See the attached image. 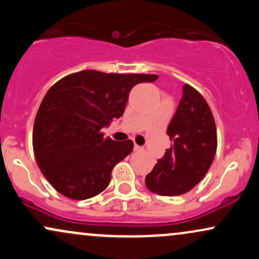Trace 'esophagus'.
Returning <instances> with one entry per match:
<instances>
[{
	"label": "esophagus",
	"instance_id": "34e87169",
	"mask_svg": "<svg viewBox=\"0 0 259 259\" xmlns=\"http://www.w3.org/2000/svg\"><path fill=\"white\" fill-rule=\"evenodd\" d=\"M134 150H135L136 152H138V151H142V150H144V148H142L141 146H139V145L135 144V146H134Z\"/></svg>",
	"mask_w": 259,
	"mask_h": 259
}]
</instances>
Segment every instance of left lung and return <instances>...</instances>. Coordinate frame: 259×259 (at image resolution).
I'll return each instance as SVG.
<instances>
[{"label": "left lung", "mask_w": 259, "mask_h": 259, "mask_svg": "<svg viewBox=\"0 0 259 259\" xmlns=\"http://www.w3.org/2000/svg\"><path fill=\"white\" fill-rule=\"evenodd\" d=\"M167 134L174 144L146 175L145 184L153 194L179 196L203 179L217 152L212 111L203 96L189 84L183 86V99Z\"/></svg>", "instance_id": "1"}]
</instances>
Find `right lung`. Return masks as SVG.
<instances>
[{"label":"right lung","instance_id":"right-lung-1","mask_svg":"<svg viewBox=\"0 0 259 259\" xmlns=\"http://www.w3.org/2000/svg\"><path fill=\"white\" fill-rule=\"evenodd\" d=\"M154 74L81 70L58 80L45 95L32 129L38 168L59 194L86 200L101 194L117 163L132 153V140L113 141L101 132L120 118L136 84Z\"/></svg>","mask_w":259,"mask_h":259}]
</instances>
